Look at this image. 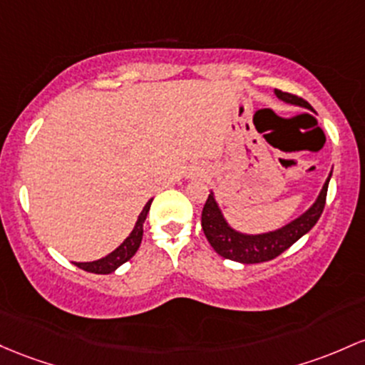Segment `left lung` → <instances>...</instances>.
<instances>
[{"mask_svg": "<svg viewBox=\"0 0 365 365\" xmlns=\"http://www.w3.org/2000/svg\"><path fill=\"white\" fill-rule=\"evenodd\" d=\"M275 95L280 100L287 103H294V106L305 107V109H312L310 103L307 100L293 93H286L282 90H275ZM332 175V171H331ZM329 178L324 183L322 190H320L317 201L314 206L303 213L302 216L293 220L291 223L284 225L282 228L268 234L259 235H246L241 232H235L234 228L228 227V223L223 218L222 211H220L218 204H216L213 194L207 195L206 204L202 207L201 216V225L204 230V235L210 241L213 250L223 258L232 259V262L239 263H262L268 262V259L277 258L284 251L289 250L293 244L302 239L307 232L312 230V227L319 222L320 215H322L324 206H326V195L327 187H329Z\"/></svg>", "mask_w": 365, "mask_h": 365, "instance_id": "left-lung-1", "label": "left lung"}]
</instances>
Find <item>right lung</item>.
I'll use <instances>...</instances> for the list:
<instances>
[{
    "label": "right lung",
    "mask_w": 365,
    "mask_h": 365,
    "mask_svg": "<svg viewBox=\"0 0 365 365\" xmlns=\"http://www.w3.org/2000/svg\"><path fill=\"white\" fill-rule=\"evenodd\" d=\"M150 202H152V199L145 204V207H143L142 213H140L137 223H135L133 232L130 234V237H126V241H124L121 246L118 247V250L112 251V253L107 255L106 258L97 259V262L76 263V267H79L81 270L91 272V274H110V272H114L115 268L121 267L123 263H126L131 256L137 253L138 247H140V242H142L143 222H145L147 213H149V210H150Z\"/></svg>",
    "instance_id": "obj_1"
}]
</instances>
